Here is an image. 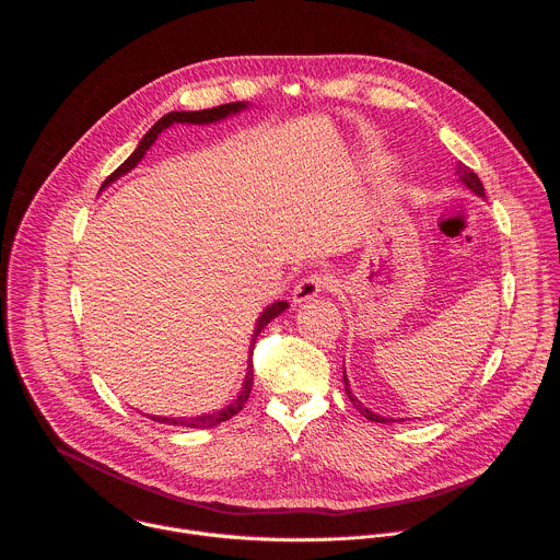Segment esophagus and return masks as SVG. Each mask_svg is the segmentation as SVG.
I'll use <instances>...</instances> for the list:
<instances>
[{"label":"esophagus","instance_id":"34e87169","mask_svg":"<svg viewBox=\"0 0 560 560\" xmlns=\"http://www.w3.org/2000/svg\"><path fill=\"white\" fill-rule=\"evenodd\" d=\"M332 288V277L328 275H307L305 279H301L292 292V299L296 303L301 301H307L312 296H316L318 292H326Z\"/></svg>","mask_w":560,"mask_h":560}]
</instances>
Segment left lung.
Segmentation results:
<instances>
[{"instance_id": "left-lung-1", "label": "left lung", "mask_w": 560, "mask_h": 560, "mask_svg": "<svg viewBox=\"0 0 560 560\" xmlns=\"http://www.w3.org/2000/svg\"><path fill=\"white\" fill-rule=\"evenodd\" d=\"M456 173H458V182H463L471 192H476L478 197H486V188H483V184H481V179L476 177V173L471 171V168H467L465 164H458V168H456ZM343 383H346V392H348V396H350V401H352V406L365 417V419H370V421H374V423H392L394 419H383V417H378V415H374L372 410H368L365 406H361V401L359 398L350 392V383H348V376H346V370H343Z\"/></svg>"}]
</instances>
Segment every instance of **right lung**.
<instances>
[{
	"mask_svg": "<svg viewBox=\"0 0 560 560\" xmlns=\"http://www.w3.org/2000/svg\"><path fill=\"white\" fill-rule=\"evenodd\" d=\"M244 108H246V104L232 102V104H223V106L208 108V110H195V113H184V110H182V113H168V115H164L162 119H159V121L145 132V137L139 141L137 150L126 159V162H124L115 173H110V175L106 177V182L102 184V188H106L108 184H113L115 179H119L121 175H126L128 171H132V168L141 162V159H143L145 150L154 143L156 135L162 132V130H166V128H171L173 124H212V121H219V119H223V117H228V115H232V113L244 110ZM285 307H288V301H277V303H272V305L259 316L257 330H255V337H253V343H257V337L261 335V330L272 322V318H275L277 314H281ZM253 350H255V346H253ZM250 389H253V352H250V365H248V374H246V381H244V389L238 392V396L234 398V401H232L228 408H223V410H219V412L192 417V419H168V417H150V419H152V421H159V423H168V425H184V428H214V425H219V423H223V421L232 419L234 415L242 412L244 404L248 401V396H250Z\"/></svg>",
	"mask_w": 560,
	"mask_h": 560,
	"instance_id": "add662e5",
	"label": "right lung"
}]
</instances>
